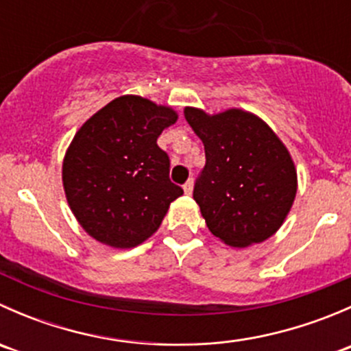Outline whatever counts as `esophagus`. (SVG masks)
Returning <instances> with one entry per match:
<instances>
[{
  "instance_id": "obj_1",
  "label": "esophagus",
  "mask_w": 351,
  "mask_h": 351,
  "mask_svg": "<svg viewBox=\"0 0 351 351\" xmlns=\"http://www.w3.org/2000/svg\"><path fill=\"white\" fill-rule=\"evenodd\" d=\"M183 190H185L186 195H190V193L193 192V180H189V182H186L185 185H183Z\"/></svg>"
}]
</instances>
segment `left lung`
<instances>
[{"label": "left lung", "instance_id": "8db88e82", "mask_svg": "<svg viewBox=\"0 0 351 351\" xmlns=\"http://www.w3.org/2000/svg\"><path fill=\"white\" fill-rule=\"evenodd\" d=\"M185 119L200 137L205 166L193 198L208 231L232 247L274 236L297 193V171L277 134L241 108L208 115L186 107Z\"/></svg>", "mask_w": 351, "mask_h": 351}]
</instances>
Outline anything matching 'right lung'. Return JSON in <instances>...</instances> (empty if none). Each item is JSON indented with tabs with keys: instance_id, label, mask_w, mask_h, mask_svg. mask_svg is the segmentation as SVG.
Here are the masks:
<instances>
[{
	"instance_id": "1",
	"label": "right lung",
	"mask_w": 351,
	"mask_h": 351,
	"mask_svg": "<svg viewBox=\"0 0 351 351\" xmlns=\"http://www.w3.org/2000/svg\"><path fill=\"white\" fill-rule=\"evenodd\" d=\"M178 115L123 95L91 115L67 147L62 185L81 228L112 247H134L158 231L183 190L169 180L158 137Z\"/></svg>"
}]
</instances>
